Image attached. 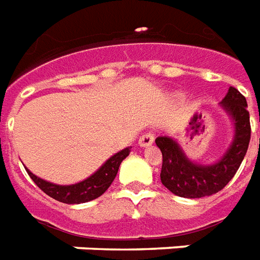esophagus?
I'll use <instances>...</instances> for the list:
<instances>
[{
  "label": "esophagus",
  "mask_w": 260,
  "mask_h": 260,
  "mask_svg": "<svg viewBox=\"0 0 260 260\" xmlns=\"http://www.w3.org/2000/svg\"><path fill=\"white\" fill-rule=\"evenodd\" d=\"M154 143V135L151 132H147L143 136H140L139 139V146L140 147H149Z\"/></svg>",
  "instance_id": "esophagus-1"
}]
</instances>
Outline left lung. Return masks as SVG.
<instances>
[{
	"label": "left lung",
	"instance_id": "obj_1",
	"mask_svg": "<svg viewBox=\"0 0 260 260\" xmlns=\"http://www.w3.org/2000/svg\"><path fill=\"white\" fill-rule=\"evenodd\" d=\"M220 106L233 121L234 135L226 153L216 162L197 164L184 154L183 149L174 138L158 136L155 139V145L162 153L161 182L179 197L201 199L220 191L236 175L247 154L251 124L245 98L230 86Z\"/></svg>",
	"mask_w": 260,
	"mask_h": 260
}]
</instances>
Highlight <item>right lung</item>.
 I'll return each instance as SVG.
<instances>
[{
  "mask_svg": "<svg viewBox=\"0 0 260 260\" xmlns=\"http://www.w3.org/2000/svg\"><path fill=\"white\" fill-rule=\"evenodd\" d=\"M129 153L131 147H126V149L115 153L96 171L95 174H92L89 178L74 184L51 183V182H47V180L36 176L27 168L26 171L30 175V178L34 180V183L52 199L64 204H82L101 197L102 194L110 187L115 175L118 172L122 159L126 158Z\"/></svg>",
  "mask_w": 260,
  "mask_h": 260,
  "instance_id": "obj_1",
  "label": "right lung"
}]
</instances>
